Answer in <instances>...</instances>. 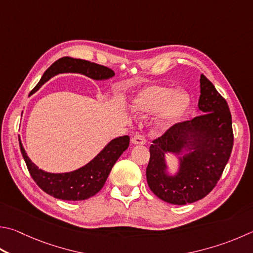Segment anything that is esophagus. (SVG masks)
Masks as SVG:
<instances>
[{
    "label": "esophagus",
    "mask_w": 253,
    "mask_h": 253,
    "mask_svg": "<svg viewBox=\"0 0 253 253\" xmlns=\"http://www.w3.org/2000/svg\"><path fill=\"white\" fill-rule=\"evenodd\" d=\"M131 142H132V144H134V145H145V144H146V138H145L144 135L136 134V135L132 136Z\"/></svg>",
    "instance_id": "esophagus-1"
}]
</instances>
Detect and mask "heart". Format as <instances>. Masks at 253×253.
<instances>
[{"label":"heart","mask_w":253,"mask_h":253,"mask_svg":"<svg viewBox=\"0 0 253 253\" xmlns=\"http://www.w3.org/2000/svg\"><path fill=\"white\" fill-rule=\"evenodd\" d=\"M191 98L185 90H173L167 85H149L140 89L132 98V107L142 115L159 111L155 128L167 131L189 111Z\"/></svg>","instance_id":"heart-1"}]
</instances>
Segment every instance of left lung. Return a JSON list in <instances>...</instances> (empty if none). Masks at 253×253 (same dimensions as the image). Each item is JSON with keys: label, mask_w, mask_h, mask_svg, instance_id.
Wrapping results in <instances>:
<instances>
[{"label": "left lung", "mask_w": 253, "mask_h": 253, "mask_svg": "<svg viewBox=\"0 0 253 253\" xmlns=\"http://www.w3.org/2000/svg\"><path fill=\"white\" fill-rule=\"evenodd\" d=\"M199 116L178 123L153 141L146 169L150 190L164 201L186 205L203 199L217 185L233 146L229 106L212 83L200 76ZM178 159L173 175L168 171L166 154Z\"/></svg>", "instance_id": "1"}]
</instances>
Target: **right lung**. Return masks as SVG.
Segmentation results:
<instances>
[{
  "mask_svg": "<svg viewBox=\"0 0 253 253\" xmlns=\"http://www.w3.org/2000/svg\"><path fill=\"white\" fill-rule=\"evenodd\" d=\"M63 73H79L95 81H106L112 79L115 73L106 66L98 65L85 59L62 57L50 65L32 90V94L52 77ZM20 140V139H18ZM129 146V136H121L114 138L100 150V153L88 164L74 171L52 173L39 169L26 155V151L20 140V148L29 169L30 174L41 189L54 198L62 200L79 201L88 199L102 189L115 163Z\"/></svg>",
  "mask_w": 253,
  "mask_h": 253,
  "instance_id": "obj_1",
  "label": "right lung"
}]
</instances>
